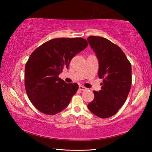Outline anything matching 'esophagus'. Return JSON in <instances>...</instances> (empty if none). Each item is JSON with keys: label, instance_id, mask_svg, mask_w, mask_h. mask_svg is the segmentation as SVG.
I'll return each instance as SVG.
<instances>
[{"label": "esophagus", "instance_id": "esophagus-1", "mask_svg": "<svg viewBox=\"0 0 152 152\" xmlns=\"http://www.w3.org/2000/svg\"><path fill=\"white\" fill-rule=\"evenodd\" d=\"M79 89L80 90V91H86L87 90V88L83 86H79Z\"/></svg>", "mask_w": 152, "mask_h": 152}]
</instances>
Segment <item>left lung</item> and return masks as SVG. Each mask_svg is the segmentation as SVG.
Wrapping results in <instances>:
<instances>
[{"instance_id":"8db88e82","label":"left lung","mask_w":152,"mask_h":152,"mask_svg":"<svg viewBox=\"0 0 152 152\" xmlns=\"http://www.w3.org/2000/svg\"><path fill=\"white\" fill-rule=\"evenodd\" d=\"M99 61V77L102 88L93 91L94 100L88 108L102 119L116 114L124 104L132 86V65L125 53L109 40L99 36L87 38Z\"/></svg>"}]
</instances>
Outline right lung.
Instances as JSON below:
<instances>
[{
	"label": "right lung",
	"mask_w": 152,
	"mask_h": 152,
	"mask_svg": "<svg viewBox=\"0 0 152 152\" xmlns=\"http://www.w3.org/2000/svg\"><path fill=\"white\" fill-rule=\"evenodd\" d=\"M87 45L83 38H56L31 54L25 68V86L30 101L40 112L53 115L68 107L78 84L66 83L58 76Z\"/></svg>",
	"instance_id": "1"
}]
</instances>
